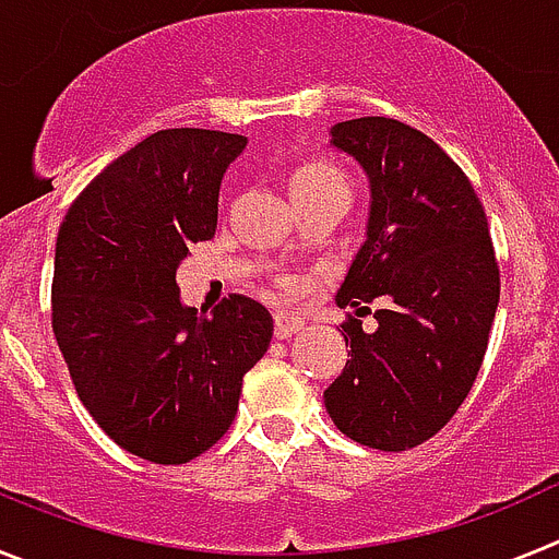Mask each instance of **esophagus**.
I'll use <instances>...</instances> for the list:
<instances>
[{"label":"esophagus","mask_w":559,"mask_h":559,"mask_svg":"<svg viewBox=\"0 0 559 559\" xmlns=\"http://www.w3.org/2000/svg\"><path fill=\"white\" fill-rule=\"evenodd\" d=\"M302 328H305V322L299 319V316H290V313H285V310L274 313V335H276V338H288V335L299 333Z\"/></svg>","instance_id":"esophagus-1"}]
</instances>
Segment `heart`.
I'll use <instances>...</instances> for the list:
<instances>
[{"label": "heart", "instance_id": "1", "mask_svg": "<svg viewBox=\"0 0 559 559\" xmlns=\"http://www.w3.org/2000/svg\"><path fill=\"white\" fill-rule=\"evenodd\" d=\"M328 187H347L341 170H335L328 162H302L299 167L290 170V192L299 195V192H313V190H328ZM285 294L294 290V285L283 283Z\"/></svg>", "mask_w": 559, "mask_h": 559}]
</instances>
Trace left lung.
Masks as SVG:
<instances>
[{
    "label": "left lung",
    "mask_w": 559,
    "mask_h": 559,
    "mask_svg": "<svg viewBox=\"0 0 559 559\" xmlns=\"http://www.w3.org/2000/svg\"><path fill=\"white\" fill-rule=\"evenodd\" d=\"M330 133L372 187L367 243L335 302L378 328L341 324L353 358L324 406L360 445L408 451L451 423L481 369L501 294L490 226L462 167L417 128L360 117Z\"/></svg>",
    "instance_id": "left-lung-1"
}]
</instances>
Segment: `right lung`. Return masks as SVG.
Here are the masks:
<instances>
[{"mask_svg":"<svg viewBox=\"0 0 559 559\" xmlns=\"http://www.w3.org/2000/svg\"><path fill=\"white\" fill-rule=\"evenodd\" d=\"M240 133L167 128L114 159L72 201L56 240L52 333L97 426L133 456L185 464L237 414L243 374L274 319L229 294L210 316L185 308L176 269L218 226Z\"/></svg>","mask_w":559,"mask_h":559,"instance_id":"right-lung-1","label":"right lung"}]
</instances>
